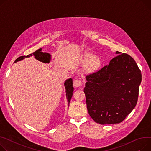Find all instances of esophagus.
<instances>
[{
	"instance_id": "obj_1",
	"label": "esophagus",
	"mask_w": 151,
	"mask_h": 151,
	"mask_svg": "<svg viewBox=\"0 0 151 151\" xmlns=\"http://www.w3.org/2000/svg\"><path fill=\"white\" fill-rule=\"evenodd\" d=\"M73 86L75 87H81L83 86V83L82 82L80 81L79 79H76L73 81Z\"/></svg>"
}]
</instances>
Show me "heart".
<instances>
[{
  "mask_svg": "<svg viewBox=\"0 0 151 151\" xmlns=\"http://www.w3.org/2000/svg\"><path fill=\"white\" fill-rule=\"evenodd\" d=\"M86 63H88V68L90 70H94L98 68L101 65V61L98 58H95L92 54L87 53L84 58Z\"/></svg>",
  "mask_w": 151,
  "mask_h": 151,
  "instance_id": "b5f03b06",
  "label": "heart"
}]
</instances>
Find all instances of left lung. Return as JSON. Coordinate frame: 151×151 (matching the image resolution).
<instances>
[{
    "label": "left lung",
    "instance_id": "8db88e82",
    "mask_svg": "<svg viewBox=\"0 0 151 151\" xmlns=\"http://www.w3.org/2000/svg\"><path fill=\"white\" fill-rule=\"evenodd\" d=\"M119 54L107 65L86 76L84 92L88 112L101 124L122 122L135 107L142 73L135 60Z\"/></svg>",
    "mask_w": 151,
    "mask_h": 151
}]
</instances>
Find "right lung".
Wrapping results in <instances>:
<instances>
[{
  "mask_svg": "<svg viewBox=\"0 0 151 151\" xmlns=\"http://www.w3.org/2000/svg\"><path fill=\"white\" fill-rule=\"evenodd\" d=\"M33 55L35 56V58L37 60H38V61H40L43 62V63H48L50 62V55H49L48 53H47L42 52H41V48H40V49L36 50V52L33 53ZM32 56V54H29V55H27V56H20L15 60L14 62L16 63V62H17L19 61H21V60H22L25 58L29 57V56ZM64 86H65V90H66V96H67V101H68V104H69L70 99H71L72 96L73 95V89H74V88L73 87L72 79L71 78L67 79L65 82L64 83Z\"/></svg>",
  "mask_w": 151,
  "mask_h": 151,
  "instance_id": "add662e5",
  "label": "right lung"
}]
</instances>
